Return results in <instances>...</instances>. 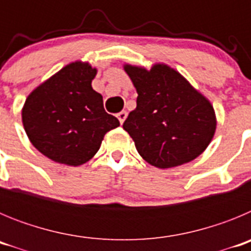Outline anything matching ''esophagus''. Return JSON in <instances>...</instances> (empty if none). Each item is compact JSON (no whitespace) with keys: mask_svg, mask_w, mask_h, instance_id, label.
Wrapping results in <instances>:
<instances>
[{"mask_svg":"<svg viewBox=\"0 0 251 251\" xmlns=\"http://www.w3.org/2000/svg\"><path fill=\"white\" fill-rule=\"evenodd\" d=\"M117 117H118L121 124H123L124 121H126V118H127V112H126V110H122V112H119L118 114H117Z\"/></svg>","mask_w":251,"mask_h":251,"instance_id":"esophagus-1","label":"esophagus"}]
</instances>
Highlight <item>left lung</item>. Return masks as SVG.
I'll return each instance as SVG.
<instances>
[{"instance_id": "left-lung-1", "label": "left lung", "mask_w": 251, "mask_h": 251, "mask_svg": "<svg viewBox=\"0 0 251 251\" xmlns=\"http://www.w3.org/2000/svg\"><path fill=\"white\" fill-rule=\"evenodd\" d=\"M124 70L138 97L123 128L142 158L171 168L200 156L216 130L211 103L166 64H154L151 70L126 64Z\"/></svg>"}]
</instances>
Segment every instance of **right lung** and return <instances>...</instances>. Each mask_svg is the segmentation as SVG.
<instances>
[{
  "mask_svg": "<svg viewBox=\"0 0 251 251\" xmlns=\"http://www.w3.org/2000/svg\"><path fill=\"white\" fill-rule=\"evenodd\" d=\"M97 69L75 61L32 90L22 108L28 139L44 156L68 166L93 158L106 132L119 127L92 88Z\"/></svg>",
  "mask_w": 251,
  "mask_h": 251,
  "instance_id": "right-lung-1",
  "label": "right lung"
}]
</instances>
